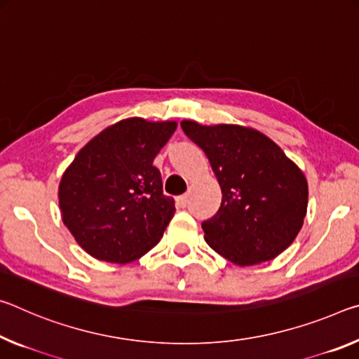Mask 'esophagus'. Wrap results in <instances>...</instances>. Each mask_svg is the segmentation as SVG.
Instances as JSON below:
<instances>
[{
	"instance_id": "esophagus-1",
	"label": "esophagus",
	"mask_w": 359,
	"mask_h": 359,
	"mask_svg": "<svg viewBox=\"0 0 359 359\" xmlns=\"http://www.w3.org/2000/svg\"><path fill=\"white\" fill-rule=\"evenodd\" d=\"M187 196H180L178 198H176V203H178V207H181V208H186L187 207Z\"/></svg>"
}]
</instances>
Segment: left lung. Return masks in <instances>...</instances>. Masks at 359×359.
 I'll return each mask as SVG.
<instances>
[{"mask_svg": "<svg viewBox=\"0 0 359 359\" xmlns=\"http://www.w3.org/2000/svg\"><path fill=\"white\" fill-rule=\"evenodd\" d=\"M181 128L207 154L221 186L218 213L202 222L207 243L242 267L283 252L307 215L309 186L301 168L255 128L194 121H183Z\"/></svg>", "mask_w": 359, "mask_h": 359, "instance_id": "1", "label": "left lung"}]
</instances>
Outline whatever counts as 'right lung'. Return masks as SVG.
I'll list each match as a JSON object with an SVG mask.
<instances>
[{"instance_id":"1","label":"right lung","mask_w":359,"mask_h":359,"mask_svg":"<svg viewBox=\"0 0 359 359\" xmlns=\"http://www.w3.org/2000/svg\"><path fill=\"white\" fill-rule=\"evenodd\" d=\"M175 121L128 117L104 128L74 157L58 186L63 224L98 261L127 264L161 242L175 215L156 156Z\"/></svg>"}]
</instances>
